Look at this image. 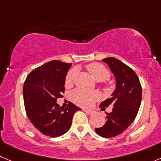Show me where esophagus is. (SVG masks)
<instances>
[{
    "mask_svg": "<svg viewBox=\"0 0 161 161\" xmlns=\"http://www.w3.org/2000/svg\"><path fill=\"white\" fill-rule=\"evenodd\" d=\"M84 111H85V113H86V114H93V111H90V110H87V109H84L83 110Z\"/></svg>",
    "mask_w": 161,
    "mask_h": 161,
    "instance_id": "34e87169",
    "label": "esophagus"
}]
</instances>
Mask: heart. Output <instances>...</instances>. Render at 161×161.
I'll return each instance as SVG.
<instances>
[{
  "mask_svg": "<svg viewBox=\"0 0 161 161\" xmlns=\"http://www.w3.org/2000/svg\"><path fill=\"white\" fill-rule=\"evenodd\" d=\"M86 69L91 73L92 76L99 81H103L109 78L110 73L108 69L100 63H90L86 65ZM75 70L71 69L66 74L65 80V86L69 87L73 85L74 78ZM72 100L77 105L83 107H88L92 105L96 99L99 98V93L96 91H88V90L78 88L72 93Z\"/></svg>",
  "mask_w": 161,
  "mask_h": 161,
  "instance_id": "b5f03b06",
  "label": "heart"
}]
</instances>
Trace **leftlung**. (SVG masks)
I'll return each mask as SVG.
<instances>
[{
  "mask_svg": "<svg viewBox=\"0 0 161 161\" xmlns=\"http://www.w3.org/2000/svg\"><path fill=\"white\" fill-rule=\"evenodd\" d=\"M102 61L115 76L116 89L111 98L99 105L103 110L110 105L113 108L107 113L106 123L95 130L103 137H113L125 131L135 119L142 102V85L135 72L121 61L112 57Z\"/></svg>",
  "mask_w": 161,
  "mask_h": 161,
  "instance_id": "8db88e82",
  "label": "left lung"
}]
</instances>
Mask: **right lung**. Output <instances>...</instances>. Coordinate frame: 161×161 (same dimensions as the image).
I'll list each match as a JSON object with an SVG mask.
<instances>
[{"label":"right lung","mask_w":161,"mask_h":161,"mask_svg":"<svg viewBox=\"0 0 161 161\" xmlns=\"http://www.w3.org/2000/svg\"><path fill=\"white\" fill-rule=\"evenodd\" d=\"M70 66V63L50 61L35 69L25 80L23 94L26 113L44 135L57 137L66 133L74 113L81 110L70 102L65 108L56 102L65 92V76Z\"/></svg>","instance_id":"add662e5"}]
</instances>
